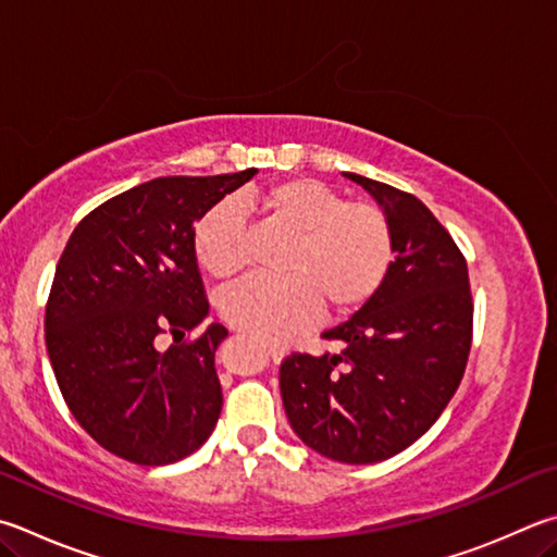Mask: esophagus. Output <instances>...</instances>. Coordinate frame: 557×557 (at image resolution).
Returning a JSON list of instances; mask_svg holds the SVG:
<instances>
[{
  "label": "esophagus",
  "instance_id": "1",
  "mask_svg": "<svg viewBox=\"0 0 557 557\" xmlns=\"http://www.w3.org/2000/svg\"><path fill=\"white\" fill-rule=\"evenodd\" d=\"M265 348H268V356L275 360V362L285 358V348L277 346V343H265Z\"/></svg>",
  "mask_w": 557,
  "mask_h": 557
}]
</instances>
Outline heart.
Here are the masks:
<instances>
[{
	"label": "heart",
	"mask_w": 557,
	"mask_h": 557,
	"mask_svg": "<svg viewBox=\"0 0 557 557\" xmlns=\"http://www.w3.org/2000/svg\"><path fill=\"white\" fill-rule=\"evenodd\" d=\"M258 209L295 236L282 262L285 277H248L221 299L224 319L252 336L287 341L317 317H346L382 287L394 262V228L382 207L348 201L313 177H287L246 191ZM234 199L207 209L195 226V256L211 277L246 268V214Z\"/></svg>",
	"instance_id": "obj_1"
}]
</instances>
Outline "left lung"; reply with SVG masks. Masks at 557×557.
Returning a JSON list of instances; mask_svg holds the SVG:
<instances>
[{
    "mask_svg": "<svg viewBox=\"0 0 557 557\" xmlns=\"http://www.w3.org/2000/svg\"><path fill=\"white\" fill-rule=\"evenodd\" d=\"M387 211L394 262L348 321L321 333L336 352H292L280 392L297 436L331 460H387L448 407L472 346L468 260L446 226L409 191L346 173Z\"/></svg>",
    "mask_w": 557,
    "mask_h": 557,
    "instance_id": "1",
    "label": "left lung"
}]
</instances>
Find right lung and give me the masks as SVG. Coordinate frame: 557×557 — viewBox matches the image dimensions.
Wrapping results in <instances>:
<instances>
[{
    "mask_svg": "<svg viewBox=\"0 0 557 557\" xmlns=\"http://www.w3.org/2000/svg\"><path fill=\"white\" fill-rule=\"evenodd\" d=\"M158 177L89 211L58 260L46 348L79 426L116 458L170 465L214 431L224 394L221 323L187 338L209 311L195 221L256 175ZM160 335H173L168 351Z\"/></svg>",
    "mask_w": 557,
    "mask_h": 557,
    "instance_id": "right-lung-1",
    "label": "right lung"
}]
</instances>
